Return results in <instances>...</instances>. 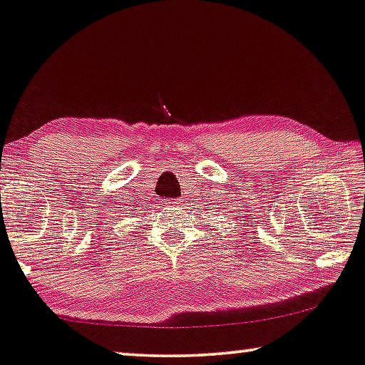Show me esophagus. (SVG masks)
I'll return each mask as SVG.
<instances>
[{
  "mask_svg": "<svg viewBox=\"0 0 365 365\" xmlns=\"http://www.w3.org/2000/svg\"><path fill=\"white\" fill-rule=\"evenodd\" d=\"M182 201H183V200H180V198H175V200H168V206H172V208H180V205H183Z\"/></svg>",
  "mask_w": 365,
  "mask_h": 365,
  "instance_id": "obj_1",
  "label": "esophagus"
}]
</instances>
